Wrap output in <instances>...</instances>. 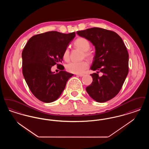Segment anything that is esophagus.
<instances>
[{
  "label": "esophagus",
  "mask_w": 149,
  "mask_h": 149,
  "mask_svg": "<svg viewBox=\"0 0 149 149\" xmlns=\"http://www.w3.org/2000/svg\"><path fill=\"white\" fill-rule=\"evenodd\" d=\"M77 76L81 77H83V76H84V74H77Z\"/></svg>",
  "instance_id": "obj_1"
}]
</instances>
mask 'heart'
Masks as SVG:
<instances>
[{"mask_svg": "<svg viewBox=\"0 0 149 149\" xmlns=\"http://www.w3.org/2000/svg\"><path fill=\"white\" fill-rule=\"evenodd\" d=\"M75 46L84 51L85 56L90 57L91 55L88 52L90 49V43L89 41L84 38L80 37L78 38L75 41ZM70 57V51L68 48L66 49L63 54V58L65 61H68ZM89 64L86 61H72L68 64L66 66L67 71L74 73V74H82L88 68Z\"/></svg>", "mask_w": 149, "mask_h": 149, "instance_id": "heart-1", "label": "heart"}]
</instances>
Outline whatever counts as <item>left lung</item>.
<instances>
[{
  "mask_svg": "<svg viewBox=\"0 0 149 149\" xmlns=\"http://www.w3.org/2000/svg\"><path fill=\"white\" fill-rule=\"evenodd\" d=\"M77 33L92 43L95 52L91 69L92 84L86 88L89 95L97 102L112 99L120 91L128 72V53L122 39L113 31L94 27ZM101 72L103 75H98Z\"/></svg>",
  "mask_w": 149,
  "mask_h": 149,
  "instance_id": "obj_1",
  "label": "left lung"
}]
</instances>
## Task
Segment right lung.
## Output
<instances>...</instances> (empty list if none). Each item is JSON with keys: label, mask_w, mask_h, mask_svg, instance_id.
<instances>
[{"label": "right lung", "mask_w": 149, "mask_h": 149, "mask_svg": "<svg viewBox=\"0 0 149 149\" xmlns=\"http://www.w3.org/2000/svg\"><path fill=\"white\" fill-rule=\"evenodd\" d=\"M75 36V32H47L32 36L23 50V77L31 92L43 102L51 103L58 99L73 75L65 71L55 74L51 69L55 64L63 66L59 64L63 60L64 51Z\"/></svg>", "instance_id": "1"}]
</instances>
